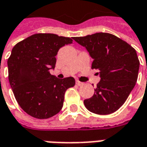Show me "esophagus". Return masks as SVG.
I'll return each instance as SVG.
<instances>
[{"label": "esophagus", "instance_id": "34e87169", "mask_svg": "<svg viewBox=\"0 0 147 147\" xmlns=\"http://www.w3.org/2000/svg\"><path fill=\"white\" fill-rule=\"evenodd\" d=\"M76 84H77V85H78V86H83V83H82V82H80V81H79V80H77V81H76Z\"/></svg>", "mask_w": 147, "mask_h": 147}]
</instances>
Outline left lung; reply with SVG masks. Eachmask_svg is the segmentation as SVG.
Masks as SVG:
<instances>
[{
    "label": "left lung",
    "instance_id": "left-lung-1",
    "mask_svg": "<svg viewBox=\"0 0 147 147\" xmlns=\"http://www.w3.org/2000/svg\"><path fill=\"white\" fill-rule=\"evenodd\" d=\"M73 39L85 47L93 59L92 68L99 71L101 80L86 108L99 115L113 113L123 105L136 85L139 61L136 49L118 37L96 33Z\"/></svg>",
    "mask_w": 147,
    "mask_h": 147
}]
</instances>
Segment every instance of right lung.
I'll return each instance as SVG.
<instances>
[{
	"mask_svg": "<svg viewBox=\"0 0 147 147\" xmlns=\"http://www.w3.org/2000/svg\"><path fill=\"white\" fill-rule=\"evenodd\" d=\"M70 38L35 34L15 45L8 60V80L18 104L37 119H48L63 107L64 94L76 84L73 77L58 79L49 73L56 56Z\"/></svg>",
	"mask_w": 147,
	"mask_h": 147,
	"instance_id": "add662e5",
	"label": "right lung"
}]
</instances>
